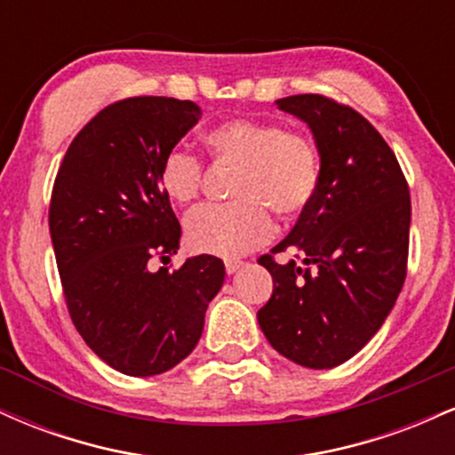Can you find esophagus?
Listing matches in <instances>:
<instances>
[{
    "mask_svg": "<svg viewBox=\"0 0 455 455\" xmlns=\"http://www.w3.org/2000/svg\"><path fill=\"white\" fill-rule=\"evenodd\" d=\"M242 267H243L242 260H227V263H224V269H227V274H228V275L235 274V271L242 269Z\"/></svg>",
    "mask_w": 455,
    "mask_h": 455,
    "instance_id": "esophagus-1",
    "label": "esophagus"
}]
</instances>
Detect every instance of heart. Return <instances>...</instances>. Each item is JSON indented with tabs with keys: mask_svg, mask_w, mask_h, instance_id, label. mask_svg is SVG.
<instances>
[{
	"mask_svg": "<svg viewBox=\"0 0 455 455\" xmlns=\"http://www.w3.org/2000/svg\"><path fill=\"white\" fill-rule=\"evenodd\" d=\"M212 158L237 169L233 203L198 207L186 220L192 250L235 259L263 245L274 233L271 212L295 218L310 207L321 186V154L307 134L274 122L237 117L205 134ZM160 186L175 203L201 195L203 162L192 151L175 148L160 166Z\"/></svg>",
	"mask_w": 455,
	"mask_h": 455,
	"instance_id": "obj_1",
	"label": "heart"
}]
</instances>
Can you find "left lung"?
<instances>
[{"label": "left lung", "instance_id": "obj_1", "mask_svg": "<svg viewBox=\"0 0 455 455\" xmlns=\"http://www.w3.org/2000/svg\"><path fill=\"white\" fill-rule=\"evenodd\" d=\"M307 124L321 154L315 201L259 263L274 293L259 310L271 347L312 370L340 365L379 331L406 278L411 228L409 184L379 130L355 108L318 93L275 100Z\"/></svg>", "mask_w": 455, "mask_h": 455}]
</instances>
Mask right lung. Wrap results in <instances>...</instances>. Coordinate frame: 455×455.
Instances as JSON below:
<instances>
[{
    "instance_id": "right-lung-1",
    "label": "right lung",
    "mask_w": 455,
    "mask_h": 455,
    "mask_svg": "<svg viewBox=\"0 0 455 455\" xmlns=\"http://www.w3.org/2000/svg\"><path fill=\"white\" fill-rule=\"evenodd\" d=\"M198 119V104L177 98L108 104L55 177L49 228L68 312L87 347L128 377L162 374L195 351L222 289L224 263L212 254L149 269L180 250L160 166Z\"/></svg>"
}]
</instances>
